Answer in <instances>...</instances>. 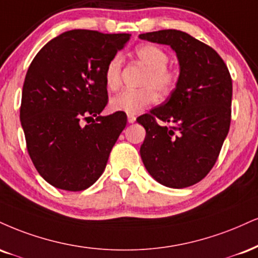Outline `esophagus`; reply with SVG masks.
<instances>
[{
	"label": "esophagus",
	"instance_id": "34e87169",
	"mask_svg": "<svg viewBox=\"0 0 258 258\" xmlns=\"http://www.w3.org/2000/svg\"><path fill=\"white\" fill-rule=\"evenodd\" d=\"M136 119H137V117H136L135 115H131V114H128V116H127V121H128L130 123H133V122H135Z\"/></svg>",
	"mask_w": 258,
	"mask_h": 258
}]
</instances>
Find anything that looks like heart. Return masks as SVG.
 <instances>
[{
    "mask_svg": "<svg viewBox=\"0 0 258 258\" xmlns=\"http://www.w3.org/2000/svg\"><path fill=\"white\" fill-rule=\"evenodd\" d=\"M136 56L148 68L142 80L143 88L137 90H125L114 96L110 101V108L114 111L126 114H138L148 105L153 104L160 96H168L178 84L179 76L169 68L168 54L159 46L153 44L139 45L135 50ZM122 57L115 55L104 68V83L108 90H116L120 86V72Z\"/></svg>",
    "mask_w": 258,
    "mask_h": 258,
    "instance_id": "obj_1",
    "label": "heart"
}]
</instances>
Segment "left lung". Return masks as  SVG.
Returning <instances> with one entry per match:
<instances>
[{
  "label": "left lung",
  "instance_id": "left-lung-1",
  "mask_svg": "<svg viewBox=\"0 0 258 258\" xmlns=\"http://www.w3.org/2000/svg\"><path fill=\"white\" fill-rule=\"evenodd\" d=\"M139 38L169 45L180 74L170 97L137 121L147 131L145 168L167 187L197 184L213 168L231 125L232 78L220 55L188 33L161 30ZM161 119L165 123L157 122Z\"/></svg>",
  "mask_w": 258,
  "mask_h": 258
}]
</instances>
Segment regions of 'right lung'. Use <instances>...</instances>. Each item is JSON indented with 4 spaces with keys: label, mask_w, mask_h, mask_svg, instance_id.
I'll return each instance as SVG.
<instances>
[{
    "label": "right lung",
    "mask_w": 258,
    "mask_h": 258,
    "mask_svg": "<svg viewBox=\"0 0 258 258\" xmlns=\"http://www.w3.org/2000/svg\"><path fill=\"white\" fill-rule=\"evenodd\" d=\"M130 36L67 31L46 43L31 62L20 121L31 160L54 187L83 191L104 172L127 116L121 111L99 115L108 103L103 73ZM88 118L92 122L82 126L81 120Z\"/></svg>",
    "instance_id": "right-lung-1"
}]
</instances>
